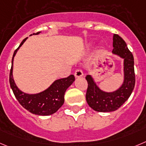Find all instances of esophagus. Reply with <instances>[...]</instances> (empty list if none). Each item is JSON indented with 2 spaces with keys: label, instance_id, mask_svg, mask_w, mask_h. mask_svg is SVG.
<instances>
[{
  "label": "esophagus",
  "instance_id": "34e87169",
  "mask_svg": "<svg viewBox=\"0 0 146 146\" xmlns=\"http://www.w3.org/2000/svg\"><path fill=\"white\" fill-rule=\"evenodd\" d=\"M74 76H75L76 77H81L83 76V72H82V70L80 69H77V70L75 71V72H74Z\"/></svg>",
  "mask_w": 146,
  "mask_h": 146
}]
</instances>
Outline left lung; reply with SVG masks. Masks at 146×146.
Instances as JSON below:
<instances>
[{
  "mask_svg": "<svg viewBox=\"0 0 146 146\" xmlns=\"http://www.w3.org/2000/svg\"><path fill=\"white\" fill-rule=\"evenodd\" d=\"M112 53L124 59V82L118 90L112 92L102 91L91 75L86 77L88 83L86 100L90 108L98 112H112L118 109L128 99L135 87L134 58L126 43L117 34L113 36Z\"/></svg>",
  "mask_w": 146,
  "mask_h": 146,
  "instance_id": "8db88e82",
  "label": "left lung"
}]
</instances>
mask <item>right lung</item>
Here are the masks:
<instances>
[{
  "label": "right lung",
  "instance_id": "add662e5",
  "mask_svg": "<svg viewBox=\"0 0 146 146\" xmlns=\"http://www.w3.org/2000/svg\"><path fill=\"white\" fill-rule=\"evenodd\" d=\"M39 33L37 32L33 34L36 35ZM26 39L27 38L22 41L13 53L11 68L10 71V85L17 100L25 109L37 115H50L56 112L64 104V93L66 89L74 82L75 80L74 76L71 74L66 78L56 80L48 89L38 94L30 95L21 91L16 85L13 78V62L16 52Z\"/></svg>",
  "mask_w": 146,
  "mask_h": 146
}]
</instances>
